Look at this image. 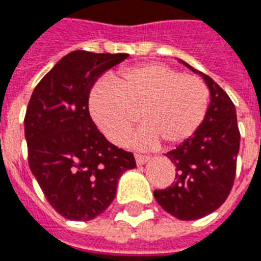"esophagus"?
Here are the masks:
<instances>
[{
  "label": "esophagus",
  "instance_id": "obj_1",
  "mask_svg": "<svg viewBox=\"0 0 261 261\" xmlns=\"http://www.w3.org/2000/svg\"><path fill=\"white\" fill-rule=\"evenodd\" d=\"M135 160H136V164H138L139 166H142V165H144L146 162H148V161H150V158L146 155H139L138 154V155L135 156Z\"/></svg>",
  "mask_w": 261,
  "mask_h": 261
}]
</instances>
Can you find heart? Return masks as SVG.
<instances>
[{
    "mask_svg": "<svg viewBox=\"0 0 261 261\" xmlns=\"http://www.w3.org/2000/svg\"><path fill=\"white\" fill-rule=\"evenodd\" d=\"M209 92L201 78L180 74L161 63L128 68L100 82L89 93L93 122L110 143L122 144L133 122L142 126L129 138L136 148H154L160 140L177 146L202 125Z\"/></svg>",
    "mask_w": 261,
    "mask_h": 261,
    "instance_id": "b5f03b06",
    "label": "heart"
}]
</instances>
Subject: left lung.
<instances>
[{"mask_svg": "<svg viewBox=\"0 0 261 261\" xmlns=\"http://www.w3.org/2000/svg\"><path fill=\"white\" fill-rule=\"evenodd\" d=\"M179 62L202 78L211 101L202 125L193 136L166 152L176 166L175 181L154 197L162 209L179 220L207 216L226 201L235 179L241 135L237 111L226 92L183 60Z\"/></svg>", "mask_w": 261, "mask_h": 261, "instance_id": "left-lung-1", "label": "left lung"}]
</instances>
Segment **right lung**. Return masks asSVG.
<instances>
[{"mask_svg":"<svg viewBox=\"0 0 261 261\" xmlns=\"http://www.w3.org/2000/svg\"><path fill=\"white\" fill-rule=\"evenodd\" d=\"M128 54L74 50L55 64L30 97L24 118L29 166L55 211L88 221L110 206L123 172L136 168L99 132L88 109L89 92L101 74Z\"/></svg>","mask_w":261,"mask_h":261,"instance_id":"add662e5","label":"right lung"}]
</instances>
